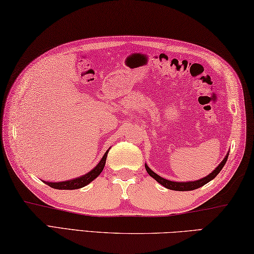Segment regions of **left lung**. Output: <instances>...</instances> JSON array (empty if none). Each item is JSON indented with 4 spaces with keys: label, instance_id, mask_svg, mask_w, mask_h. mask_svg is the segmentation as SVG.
I'll return each mask as SVG.
<instances>
[{
    "label": "left lung",
    "instance_id": "obj_1",
    "mask_svg": "<svg viewBox=\"0 0 254 254\" xmlns=\"http://www.w3.org/2000/svg\"><path fill=\"white\" fill-rule=\"evenodd\" d=\"M229 156V152L227 153V155L224 156V159L221 161V163L215 168V170H213L210 174H207L205 178H202L200 180H196V181H187V182H175V181H170V180L164 179L162 177H160L159 174H156L155 172L152 171V170L147 167V164L145 163V170L146 172L149 173L150 177L153 178L155 181H158L161 186H163L164 188L170 189V190H174V191H192L195 190V189H199L201 187H203L204 184H206L207 182H210L211 180H213L216 175L220 173L221 170L224 167L225 162H227Z\"/></svg>",
    "mask_w": 254,
    "mask_h": 254
}]
</instances>
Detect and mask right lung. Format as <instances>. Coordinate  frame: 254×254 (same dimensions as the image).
Here are the masks:
<instances>
[{
	"instance_id": "obj_1",
	"label": "right lung",
	"mask_w": 254,
	"mask_h": 254,
	"mask_svg": "<svg viewBox=\"0 0 254 254\" xmlns=\"http://www.w3.org/2000/svg\"><path fill=\"white\" fill-rule=\"evenodd\" d=\"M109 150L105 152L103 158L100 160V162L96 164L90 172L85 173L84 175H81V177L72 179V180H66V181H62V182H49V181H43V182L45 184H48V186L51 188L58 189V190H76V189H81L83 187H85L93 181L94 179L98 178L100 173L103 171Z\"/></svg>"
}]
</instances>
